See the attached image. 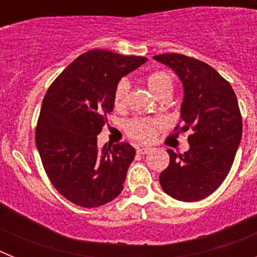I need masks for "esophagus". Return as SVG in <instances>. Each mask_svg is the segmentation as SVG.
Wrapping results in <instances>:
<instances>
[{"label": "esophagus", "instance_id": "obj_1", "mask_svg": "<svg viewBox=\"0 0 257 257\" xmlns=\"http://www.w3.org/2000/svg\"><path fill=\"white\" fill-rule=\"evenodd\" d=\"M136 152L139 154H148L151 152V148H148V147H142V148L136 149Z\"/></svg>", "mask_w": 257, "mask_h": 257}]
</instances>
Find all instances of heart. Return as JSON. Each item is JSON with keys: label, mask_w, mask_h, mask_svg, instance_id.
Here are the masks:
<instances>
[{"label": "heart", "mask_w": 257, "mask_h": 257, "mask_svg": "<svg viewBox=\"0 0 257 257\" xmlns=\"http://www.w3.org/2000/svg\"><path fill=\"white\" fill-rule=\"evenodd\" d=\"M145 81H147L148 87L151 88V91L157 97L165 94H172L174 81H172V77L165 70L151 72L147 76ZM128 91H130V82L126 78L119 79L114 87V92H113V104H114L115 109L121 110L126 106ZM157 127H158V122L156 119L136 117L127 122L124 128H126V134L131 139H135L140 143H149L156 136Z\"/></svg>", "instance_id": "obj_1"}]
</instances>
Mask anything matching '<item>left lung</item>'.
I'll list each match as a JSON object with an SVG mask.
<instances>
[{
  "label": "left lung",
  "instance_id": "obj_1",
  "mask_svg": "<svg viewBox=\"0 0 257 257\" xmlns=\"http://www.w3.org/2000/svg\"><path fill=\"white\" fill-rule=\"evenodd\" d=\"M157 61L171 68L184 87L181 126L189 131V151L167 149L170 163L161 172L165 193L183 202L206 198L221 185L234 162L242 138V115L230 83L198 59L181 54H161Z\"/></svg>",
  "mask_w": 257,
  "mask_h": 257
}]
</instances>
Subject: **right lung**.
I'll use <instances>...</instances> for the list:
<instances>
[{
	"instance_id": "add662e5",
	"label": "right lung",
	"mask_w": 257,
	"mask_h": 257,
	"mask_svg": "<svg viewBox=\"0 0 257 257\" xmlns=\"http://www.w3.org/2000/svg\"><path fill=\"white\" fill-rule=\"evenodd\" d=\"M147 60L90 50L70 63L47 90L36 145L51 184L74 205L99 207L121 194L135 149L119 143L99 151L96 136L113 110L118 81Z\"/></svg>"
}]
</instances>
